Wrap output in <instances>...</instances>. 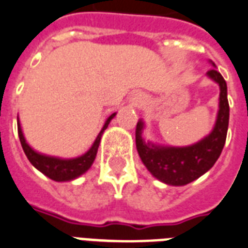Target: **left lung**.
I'll return each instance as SVG.
<instances>
[{
  "instance_id": "left-lung-1",
  "label": "left lung",
  "mask_w": 248,
  "mask_h": 248,
  "mask_svg": "<svg viewBox=\"0 0 248 248\" xmlns=\"http://www.w3.org/2000/svg\"><path fill=\"white\" fill-rule=\"evenodd\" d=\"M212 65L215 66L213 62ZM207 75L220 86V109L215 127L208 137L188 147H162L145 141L141 137L144 124L139 121L137 124L138 154L151 174L166 185L183 186L199 178L215 165L224 148L229 126L228 87L216 69L207 71Z\"/></svg>"
}]
</instances>
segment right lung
Here are the masks:
<instances>
[{"instance_id":"right-lung-1","label":"right lung","mask_w":248,"mask_h":248,"mask_svg":"<svg viewBox=\"0 0 248 248\" xmlns=\"http://www.w3.org/2000/svg\"><path fill=\"white\" fill-rule=\"evenodd\" d=\"M116 116V113H113L109 118L107 120L104 127L101 128V131L96 138V140L93 141V144L91 147L86 154L83 156L75 158H58L52 157V156H45L39 152H36L27 144V141L24 139L23 132H22V127L19 124L18 120V135L22 148H23L24 154L27 156L32 165L35 166L36 169L40 170L43 174L49 177L53 181L57 182H65V181H73V179L78 178L79 175H82L83 173H86L87 170L90 169L91 165L93 164L94 158H96V154L99 149L100 140L103 137L104 130L108 127V124L113 120V117Z\"/></svg>"}]
</instances>
